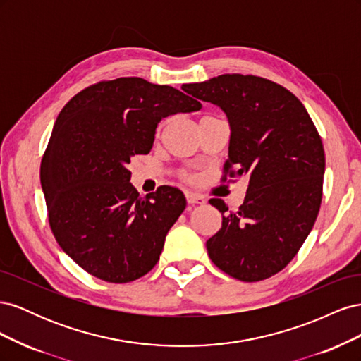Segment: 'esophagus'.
I'll list each match as a JSON object with an SVG mask.
<instances>
[{"label":"esophagus","mask_w":361,"mask_h":361,"mask_svg":"<svg viewBox=\"0 0 361 361\" xmlns=\"http://www.w3.org/2000/svg\"><path fill=\"white\" fill-rule=\"evenodd\" d=\"M187 202L190 204H203L206 200L203 195L195 194V192H187Z\"/></svg>","instance_id":"esophagus-1"}]
</instances>
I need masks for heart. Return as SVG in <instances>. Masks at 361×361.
<instances>
[{
    "label": "heart",
    "mask_w": 361,
    "mask_h": 361,
    "mask_svg": "<svg viewBox=\"0 0 361 361\" xmlns=\"http://www.w3.org/2000/svg\"><path fill=\"white\" fill-rule=\"evenodd\" d=\"M180 176H182L183 179H188V180L192 179V174H190L188 171H180Z\"/></svg>",
    "instance_id": "obj_1"
}]
</instances>
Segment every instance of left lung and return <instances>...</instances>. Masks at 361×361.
I'll return each mask as SVG.
<instances>
[{
	"mask_svg": "<svg viewBox=\"0 0 361 361\" xmlns=\"http://www.w3.org/2000/svg\"><path fill=\"white\" fill-rule=\"evenodd\" d=\"M182 90L218 105L231 122L221 180L248 179L238 211L209 200L223 223L206 241L207 255L236 280L269 279L297 256L319 212L325 154L318 129L297 96L262 76L226 73Z\"/></svg>",
	"mask_w": 361,
	"mask_h": 361,
	"instance_id": "8db88e82",
	"label": "left lung"
}]
</instances>
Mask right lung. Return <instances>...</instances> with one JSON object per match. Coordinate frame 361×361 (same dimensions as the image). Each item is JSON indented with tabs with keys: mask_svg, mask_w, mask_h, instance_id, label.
<instances>
[{
	"mask_svg": "<svg viewBox=\"0 0 361 361\" xmlns=\"http://www.w3.org/2000/svg\"><path fill=\"white\" fill-rule=\"evenodd\" d=\"M202 104L143 78L99 81L63 106L40 164L49 227L75 264L108 283H129L157 265L187 200L162 185L141 197L130 157L154 146L164 117Z\"/></svg>",
	"mask_w": 361,
	"mask_h": 361,
	"instance_id": "obj_1",
	"label": "right lung"
}]
</instances>
